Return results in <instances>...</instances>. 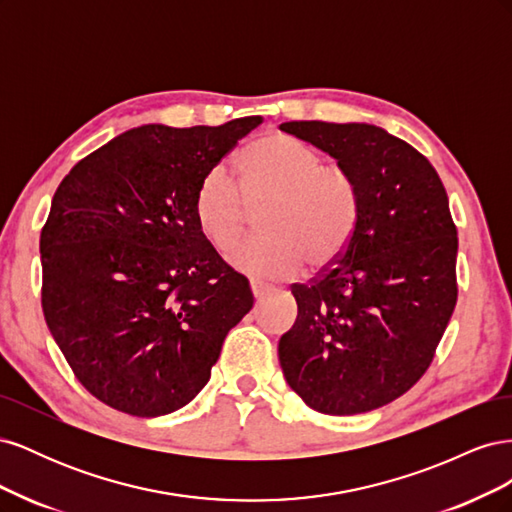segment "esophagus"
Masks as SVG:
<instances>
[{"label": "esophagus", "mask_w": 512, "mask_h": 512, "mask_svg": "<svg viewBox=\"0 0 512 512\" xmlns=\"http://www.w3.org/2000/svg\"><path fill=\"white\" fill-rule=\"evenodd\" d=\"M250 288H252V294L256 299H260V297H265V294L269 292V290H273V286L271 284H265V282H258V280H254L252 284H250Z\"/></svg>", "instance_id": "esophagus-1"}]
</instances>
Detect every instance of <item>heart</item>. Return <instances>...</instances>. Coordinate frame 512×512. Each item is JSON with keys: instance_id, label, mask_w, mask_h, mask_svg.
I'll use <instances>...</instances> for the list:
<instances>
[{"instance_id": "obj_1", "label": "heart", "mask_w": 512, "mask_h": 512, "mask_svg": "<svg viewBox=\"0 0 512 512\" xmlns=\"http://www.w3.org/2000/svg\"><path fill=\"white\" fill-rule=\"evenodd\" d=\"M258 235L230 254L250 277H292L303 262L329 267L344 254L361 218V192L350 173L324 166L322 153L297 136L273 132L245 149L239 188L222 166L211 168L194 192L196 226L215 250L228 252L260 207Z\"/></svg>"}]
</instances>
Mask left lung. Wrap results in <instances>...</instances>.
<instances>
[{"label":"left lung","instance_id":"obj_1","mask_svg":"<svg viewBox=\"0 0 512 512\" xmlns=\"http://www.w3.org/2000/svg\"><path fill=\"white\" fill-rule=\"evenodd\" d=\"M359 185L354 237L312 284L277 354L290 389L322 414L376 410L410 391L457 303V228L444 185L412 145L371 123L286 121Z\"/></svg>","mask_w":512,"mask_h":512}]
</instances>
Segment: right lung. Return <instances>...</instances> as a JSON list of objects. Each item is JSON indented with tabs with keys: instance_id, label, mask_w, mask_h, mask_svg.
I'll list each match as a JSON object with an SVG mask.
<instances>
[{
	"instance_id": "right-lung-1",
	"label": "right lung",
	"mask_w": 512,
	"mask_h": 512,
	"mask_svg": "<svg viewBox=\"0 0 512 512\" xmlns=\"http://www.w3.org/2000/svg\"><path fill=\"white\" fill-rule=\"evenodd\" d=\"M262 123L132 128L59 183L40 235L42 312L74 376L132 416L170 414L209 382L250 282L194 220V192Z\"/></svg>"
}]
</instances>
